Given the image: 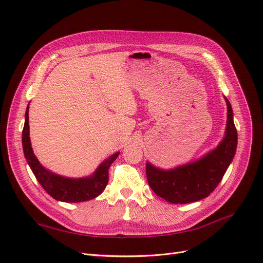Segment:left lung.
<instances>
[{
  "label": "left lung",
  "instance_id": "8db88e82",
  "mask_svg": "<svg viewBox=\"0 0 263 263\" xmlns=\"http://www.w3.org/2000/svg\"><path fill=\"white\" fill-rule=\"evenodd\" d=\"M225 101L227 105L225 135L216 148L192 163L167 171L146 163L148 184L158 197L174 204L197 202L209 197L221 182L237 148L233 109L226 97Z\"/></svg>",
  "mask_w": 263,
  "mask_h": 263
}]
</instances>
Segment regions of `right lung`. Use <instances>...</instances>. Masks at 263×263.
Here are the masks:
<instances>
[{
    "label": "right lung",
    "mask_w": 263,
    "mask_h": 263,
    "mask_svg": "<svg viewBox=\"0 0 263 263\" xmlns=\"http://www.w3.org/2000/svg\"><path fill=\"white\" fill-rule=\"evenodd\" d=\"M29 106H27L25 114V124L23 129L22 142L25 158L35 175L36 179L53 199L67 202L78 203L95 199L103 192L108 183V171L116 158L119 156L120 152H117L114 155L105 159L101 163L95 173L84 178H69L52 173L46 167L42 166L38 158L33 154L29 138Z\"/></svg>",
    "instance_id": "obj_1"
}]
</instances>
